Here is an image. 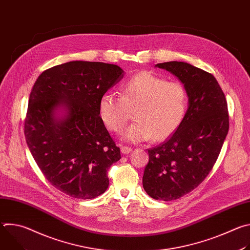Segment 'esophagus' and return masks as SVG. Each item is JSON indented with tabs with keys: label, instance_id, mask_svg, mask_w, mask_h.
<instances>
[{
	"label": "esophagus",
	"instance_id": "34e87169",
	"mask_svg": "<svg viewBox=\"0 0 250 250\" xmlns=\"http://www.w3.org/2000/svg\"><path fill=\"white\" fill-rule=\"evenodd\" d=\"M121 150H122V152H123L124 154H128V153L132 150V148H131V147H129V146H123L121 147Z\"/></svg>",
	"mask_w": 250,
	"mask_h": 250
}]
</instances>
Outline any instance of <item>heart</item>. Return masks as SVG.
I'll return each instance as SVG.
<instances>
[{
	"label": "heart",
	"mask_w": 250,
	"mask_h": 250,
	"mask_svg": "<svg viewBox=\"0 0 250 250\" xmlns=\"http://www.w3.org/2000/svg\"><path fill=\"white\" fill-rule=\"evenodd\" d=\"M187 106L188 95L181 83L142 71L123 84L122 96L104 93L99 102V114L106 128L118 132L136 107V121L122 132V137L130 142L146 141L152 136L162 140L180 126Z\"/></svg>",
	"instance_id": "obj_1"
}]
</instances>
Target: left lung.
<instances>
[{"label": "left lung", "mask_w": 250, "mask_h": 250, "mask_svg": "<svg viewBox=\"0 0 250 250\" xmlns=\"http://www.w3.org/2000/svg\"><path fill=\"white\" fill-rule=\"evenodd\" d=\"M187 91L188 110L180 126L163 144L148 149L142 185L155 200H177L208 175L229 131L228 103L217 79L186 62L158 63Z\"/></svg>", "instance_id": "1"}]
</instances>
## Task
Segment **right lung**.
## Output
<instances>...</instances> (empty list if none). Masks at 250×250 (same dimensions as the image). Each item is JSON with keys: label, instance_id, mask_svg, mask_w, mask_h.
I'll list each match as a JSON object with an SVG mask.
<instances>
[{"label": "right lung", "instance_id": "add662e5", "mask_svg": "<svg viewBox=\"0 0 250 250\" xmlns=\"http://www.w3.org/2000/svg\"><path fill=\"white\" fill-rule=\"evenodd\" d=\"M123 77L115 64L70 61L43 71L31 89L27 146L48 182L70 197L94 199L109 187L106 171L121 151L100 118L99 102Z\"/></svg>", "mask_w": 250, "mask_h": 250}]
</instances>
